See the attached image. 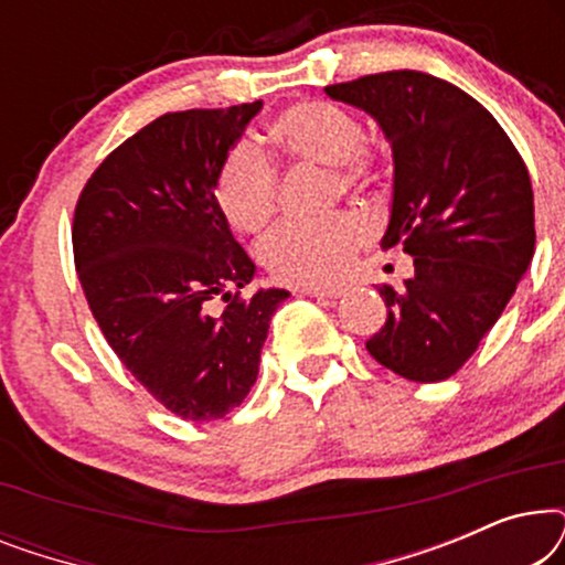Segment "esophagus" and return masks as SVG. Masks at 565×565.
Returning <instances> with one entry per match:
<instances>
[{
  "label": "esophagus",
  "mask_w": 565,
  "mask_h": 565,
  "mask_svg": "<svg viewBox=\"0 0 565 565\" xmlns=\"http://www.w3.org/2000/svg\"><path fill=\"white\" fill-rule=\"evenodd\" d=\"M296 292L300 296H311V298H339L342 296V288H308V285H298Z\"/></svg>",
  "instance_id": "esophagus-1"
}]
</instances>
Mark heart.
I'll return each mask as SVG.
<instances>
[{
    "label": "heart",
    "instance_id": "obj_1",
    "mask_svg": "<svg viewBox=\"0 0 565 565\" xmlns=\"http://www.w3.org/2000/svg\"><path fill=\"white\" fill-rule=\"evenodd\" d=\"M269 136L285 157L327 167L331 192L365 190L381 172V153L365 141L362 122L327 99L285 107ZM213 198L236 231L259 234L277 211L273 161L257 146L236 143L215 172ZM367 238L370 226L360 213L339 211L321 221L285 223L257 246V259L280 282L329 285L344 275Z\"/></svg>",
    "mask_w": 565,
    "mask_h": 565
}]
</instances>
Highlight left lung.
<instances>
[{
	"instance_id": "left-lung-1",
	"label": "left lung",
	"mask_w": 565,
	"mask_h": 565,
	"mask_svg": "<svg viewBox=\"0 0 565 565\" xmlns=\"http://www.w3.org/2000/svg\"><path fill=\"white\" fill-rule=\"evenodd\" d=\"M327 95L381 122L393 149L383 246L414 257L404 290L377 288L388 319L367 352L406 381H445L489 334L535 254L527 167L497 118L437 76L367 74Z\"/></svg>"
}]
</instances>
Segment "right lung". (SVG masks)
Wrapping results in <instances>:
<instances>
[{
  "label": "right lung",
  "mask_w": 565,
  "mask_h": 565,
  "mask_svg": "<svg viewBox=\"0 0 565 565\" xmlns=\"http://www.w3.org/2000/svg\"><path fill=\"white\" fill-rule=\"evenodd\" d=\"M259 107L161 115L92 172L74 207V265L92 316L128 373L188 422L242 404L288 298L277 288L242 296L254 262L213 198L223 157Z\"/></svg>",
  "instance_id": "obj_1"
}]
</instances>
